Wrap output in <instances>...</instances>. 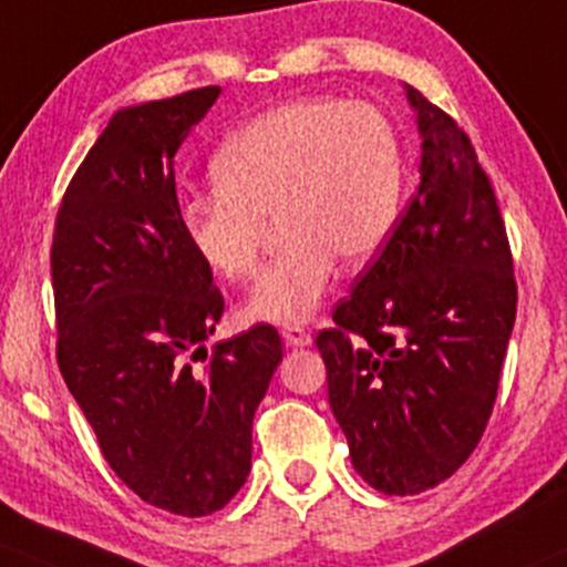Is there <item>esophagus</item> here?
Here are the masks:
<instances>
[{"label":"esophagus","instance_id":"esophagus-1","mask_svg":"<svg viewBox=\"0 0 567 567\" xmlns=\"http://www.w3.org/2000/svg\"><path fill=\"white\" fill-rule=\"evenodd\" d=\"M281 336L289 347H308V343H311V332H306L302 327H297V324L284 327Z\"/></svg>","mask_w":567,"mask_h":567}]
</instances>
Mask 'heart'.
<instances>
[{"mask_svg": "<svg viewBox=\"0 0 567 567\" xmlns=\"http://www.w3.org/2000/svg\"><path fill=\"white\" fill-rule=\"evenodd\" d=\"M215 194L179 204L190 250L213 276L248 281L267 218L284 248L245 306L254 322L297 324L322 306L338 256L369 265L395 229L404 153L390 116L365 101L306 97L245 122L209 161Z\"/></svg>", "mask_w": 567, "mask_h": 567, "instance_id": "1", "label": "heart"}]
</instances>
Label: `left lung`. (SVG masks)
<instances>
[{"mask_svg": "<svg viewBox=\"0 0 567 567\" xmlns=\"http://www.w3.org/2000/svg\"><path fill=\"white\" fill-rule=\"evenodd\" d=\"M420 185L377 261L317 336L354 470L382 494L429 492L481 442L516 322L492 179L451 114L406 84Z\"/></svg>", "mask_w": 567, "mask_h": 567, "instance_id": "1", "label": "left lung"}]
</instances>
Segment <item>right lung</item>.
Instances as JSON below:
<instances>
[{
	"instance_id": "obj_1",
	"label": "right lung",
	"mask_w": 567,
	"mask_h": 567,
	"mask_svg": "<svg viewBox=\"0 0 567 567\" xmlns=\"http://www.w3.org/2000/svg\"><path fill=\"white\" fill-rule=\"evenodd\" d=\"M218 95L116 111L70 179L51 245L68 390L116 477L188 518L240 492L254 412L284 358L272 324L204 347L224 295L179 226L174 155Z\"/></svg>"
}]
</instances>
